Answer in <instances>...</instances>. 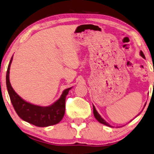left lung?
Wrapping results in <instances>:
<instances>
[{
	"mask_svg": "<svg viewBox=\"0 0 154 154\" xmlns=\"http://www.w3.org/2000/svg\"><path fill=\"white\" fill-rule=\"evenodd\" d=\"M140 55H141V56L143 57V58H145V56H144V54H143V53L142 52V51H140ZM93 109H94V116H95V118H96V120H97L98 122H100V123H103V124H104V125H106V126H110V125L109 124V123H108L107 122H106V121L104 120V119H103L101 118V116H100L98 114V113L97 111H96V108H95V106L93 105Z\"/></svg>",
	"mask_w": 154,
	"mask_h": 154,
	"instance_id": "8db88e82",
	"label": "left lung"
}]
</instances>
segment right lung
Returning a JSON list of instances; mask_svg holds the SVG:
<instances>
[{"mask_svg": "<svg viewBox=\"0 0 154 154\" xmlns=\"http://www.w3.org/2000/svg\"><path fill=\"white\" fill-rule=\"evenodd\" d=\"M12 60L13 57L7 70L6 86L11 101L18 116L26 122L38 127H47L59 123L65 113L66 98L71 88L64 90L59 99L51 106L43 107L28 103L15 92L11 85L9 73Z\"/></svg>", "mask_w": 154, "mask_h": 154, "instance_id": "add662e5", "label": "right lung"}]
</instances>
